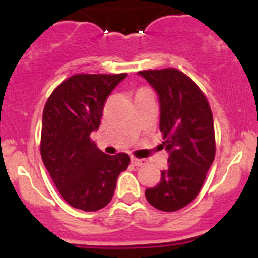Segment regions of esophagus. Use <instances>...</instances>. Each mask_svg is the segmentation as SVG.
Wrapping results in <instances>:
<instances>
[{"label":"esophagus","mask_w":258,"mask_h":258,"mask_svg":"<svg viewBox=\"0 0 258 258\" xmlns=\"http://www.w3.org/2000/svg\"><path fill=\"white\" fill-rule=\"evenodd\" d=\"M146 163H147V161H146L145 159H136V157H132V164H133L134 166H143L146 165Z\"/></svg>","instance_id":"esophagus-1"}]
</instances>
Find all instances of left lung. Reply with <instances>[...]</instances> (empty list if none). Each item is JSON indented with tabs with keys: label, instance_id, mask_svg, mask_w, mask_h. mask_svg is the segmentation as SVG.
<instances>
[{
	"label": "left lung",
	"instance_id": "8db88e82",
	"mask_svg": "<svg viewBox=\"0 0 258 258\" xmlns=\"http://www.w3.org/2000/svg\"><path fill=\"white\" fill-rule=\"evenodd\" d=\"M138 75L159 95V126L169 154L160 182L146 190V199L160 211H178L197 198L214 160L211 107L199 86L175 68L140 71Z\"/></svg>",
	"mask_w": 258,
	"mask_h": 258
}]
</instances>
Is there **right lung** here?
<instances>
[{
	"mask_svg": "<svg viewBox=\"0 0 258 258\" xmlns=\"http://www.w3.org/2000/svg\"><path fill=\"white\" fill-rule=\"evenodd\" d=\"M126 74L68 77L47 99L42 115L41 157L63 199L95 212L111 202L129 155L103 154L90 140L101 124L106 99Z\"/></svg>",
	"mask_w": 258,
	"mask_h": 258,
	"instance_id": "right-lung-1",
	"label": "right lung"
}]
</instances>
